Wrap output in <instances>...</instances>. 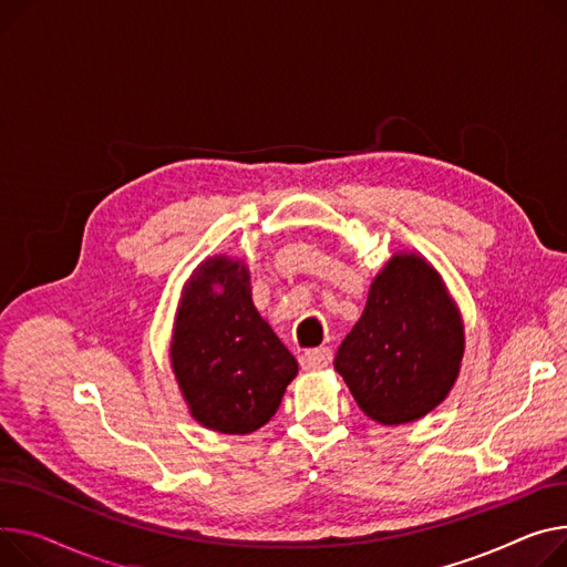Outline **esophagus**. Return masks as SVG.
Returning a JSON list of instances; mask_svg holds the SVG:
<instances>
[{
  "instance_id": "1",
  "label": "esophagus",
  "mask_w": 567,
  "mask_h": 567,
  "mask_svg": "<svg viewBox=\"0 0 567 567\" xmlns=\"http://www.w3.org/2000/svg\"><path fill=\"white\" fill-rule=\"evenodd\" d=\"M330 360H332V353H330V349H326V347H321V349H310V351H306V353H300V358H298L300 367H303L306 371L326 369V367L330 364Z\"/></svg>"
}]
</instances>
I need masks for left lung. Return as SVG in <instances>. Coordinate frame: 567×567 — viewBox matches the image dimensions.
<instances>
[{"instance_id":"1","label":"left lung","mask_w":567,"mask_h":567,"mask_svg":"<svg viewBox=\"0 0 567 567\" xmlns=\"http://www.w3.org/2000/svg\"><path fill=\"white\" fill-rule=\"evenodd\" d=\"M465 326L442 276L420 252H394L337 349L334 369L381 426L417 422L454 390Z\"/></svg>"}]
</instances>
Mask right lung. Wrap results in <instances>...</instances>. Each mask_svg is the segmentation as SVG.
Here are the masks:
<instances>
[{"label": "right lung", "instance_id": "right-lung-1", "mask_svg": "<svg viewBox=\"0 0 567 567\" xmlns=\"http://www.w3.org/2000/svg\"><path fill=\"white\" fill-rule=\"evenodd\" d=\"M171 367L192 417L216 433L248 435L280 408L298 362L252 306L244 259L214 255L182 287Z\"/></svg>", "mask_w": 567, "mask_h": 567}]
</instances>
